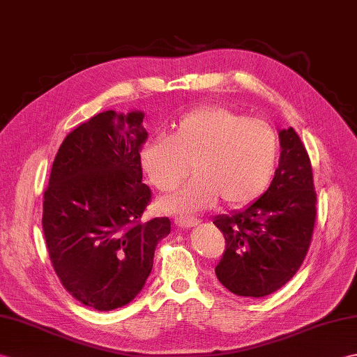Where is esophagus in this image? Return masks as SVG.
<instances>
[{
  "mask_svg": "<svg viewBox=\"0 0 357 357\" xmlns=\"http://www.w3.org/2000/svg\"><path fill=\"white\" fill-rule=\"evenodd\" d=\"M175 223H176V227H179V228H193V227H196L197 223H199V219H196V218H185V216H179V218H176L175 219Z\"/></svg>",
  "mask_w": 357,
  "mask_h": 357,
  "instance_id": "esophagus-1",
  "label": "esophagus"
}]
</instances>
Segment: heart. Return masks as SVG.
<instances>
[{
    "mask_svg": "<svg viewBox=\"0 0 357 357\" xmlns=\"http://www.w3.org/2000/svg\"><path fill=\"white\" fill-rule=\"evenodd\" d=\"M278 161V138L266 121L246 119L223 106L185 114L170 137L151 138L139 151L147 179L161 192L175 190L190 173L196 176L179 192L161 199L162 210L190 213L214 204L255 201L271 184Z\"/></svg>",
    "mask_w": 357,
    "mask_h": 357,
    "instance_id": "1",
    "label": "heart"
}]
</instances>
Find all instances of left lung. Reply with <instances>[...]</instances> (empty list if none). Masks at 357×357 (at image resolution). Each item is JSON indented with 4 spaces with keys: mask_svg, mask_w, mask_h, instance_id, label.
<instances>
[{
    "mask_svg": "<svg viewBox=\"0 0 357 357\" xmlns=\"http://www.w3.org/2000/svg\"><path fill=\"white\" fill-rule=\"evenodd\" d=\"M280 162L269 188L233 216L213 220L225 237L216 277L238 296L261 298L283 287L309 251L317 219L310 158L296 132L281 129Z\"/></svg>",
    "mask_w": 357,
    "mask_h": 357,
    "instance_id": "1",
    "label": "left lung"
}]
</instances>
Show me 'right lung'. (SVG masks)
<instances>
[{
    "mask_svg": "<svg viewBox=\"0 0 357 357\" xmlns=\"http://www.w3.org/2000/svg\"><path fill=\"white\" fill-rule=\"evenodd\" d=\"M144 114L105 111L65 137L44 193L50 260L77 301L106 312L129 304L153 266L169 218L141 222L152 199L143 179Z\"/></svg>",
    "mask_w": 357,
    "mask_h": 357,
    "instance_id": "1",
    "label": "right lung"
}]
</instances>
